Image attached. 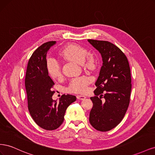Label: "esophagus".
Segmentation results:
<instances>
[{"instance_id":"obj_1","label":"esophagus","mask_w":155,"mask_h":155,"mask_svg":"<svg viewBox=\"0 0 155 155\" xmlns=\"http://www.w3.org/2000/svg\"><path fill=\"white\" fill-rule=\"evenodd\" d=\"M77 98L78 100H85L86 98V96H84V95H78L77 96Z\"/></svg>"}]
</instances>
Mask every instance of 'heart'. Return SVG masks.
Wrapping results in <instances>:
<instances>
[{
    "label": "heart",
    "mask_w": 155,
    "mask_h": 155,
    "mask_svg": "<svg viewBox=\"0 0 155 155\" xmlns=\"http://www.w3.org/2000/svg\"><path fill=\"white\" fill-rule=\"evenodd\" d=\"M88 54V51L83 46L71 44L64 47L60 52L61 57L67 60L73 61L79 64L85 62L88 68H92L95 66V59L91 54ZM46 69L48 76L52 79H58L61 76V70L59 63L52 58H48L46 61ZM91 79L87 76H81L74 78L70 81L68 91L70 92L82 93L87 91L88 85Z\"/></svg>",
    "instance_id": "obj_1"
}]
</instances>
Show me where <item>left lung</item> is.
Instances as JSON below:
<instances>
[{
	"mask_svg": "<svg viewBox=\"0 0 155 155\" xmlns=\"http://www.w3.org/2000/svg\"><path fill=\"white\" fill-rule=\"evenodd\" d=\"M100 53L103 64L95 83V96L89 121L94 128L105 132L118 125L127 110L131 91V77L127 58L109 41L88 39ZM104 97L105 102L101 101Z\"/></svg>",
	"mask_w": 155,
	"mask_h": 155,
	"instance_id": "obj_1",
	"label": "left lung"
}]
</instances>
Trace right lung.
I'll return each mask as SVG.
<instances>
[{"label":"right lung","mask_w":155,"mask_h":155,"mask_svg":"<svg viewBox=\"0 0 155 155\" xmlns=\"http://www.w3.org/2000/svg\"><path fill=\"white\" fill-rule=\"evenodd\" d=\"M55 41H49L37 48L28 63L25 87L28 107L35 122L41 128L51 130L58 129L64 121L67 107L76 100L75 96L63 94L58 101L52 100L54 85L46 72V54Z\"/></svg>","instance_id":"right-lung-1"}]
</instances>
